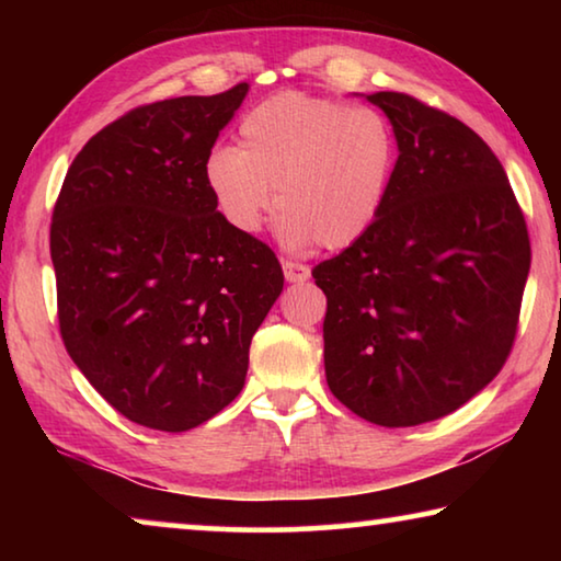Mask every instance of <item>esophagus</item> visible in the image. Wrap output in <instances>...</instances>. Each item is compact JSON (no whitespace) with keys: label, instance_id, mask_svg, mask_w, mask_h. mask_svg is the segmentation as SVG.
I'll use <instances>...</instances> for the list:
<instances>
[{"label":"esophagus","instance_id":"esophagus-1","mask_svg":"<svg viewBox=\"0 0 561 561\" xmlns=\"http://www.w3.org/2000/svg\"><path fill=\"white\" fill-rule=\"evenodd\" d=\"M282 270H284V279L291 282V284H301L309 279L311 270L307 267V264H299V262H291V260H284L282 262Z\"/></svg>","mask_w":561,"mask_h":561}]
</instances>
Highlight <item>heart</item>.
<instances>
[{"label": "heart", "mask_w": 561, "mask_h": 561, "mask_svg": "<svg viewBox=\"0 0 561 561\" xmlns=\"http://www.w3.org/2000/svg\"><path fill=\"white\" fill-rule=\"evenodd\" d=\"M396 158V136L378 111L289 91L247 111L237 148H215L203 175L234 232L262 230L277 187L284 244L344 250L381 217Z\"/></svg>", "instance_id": "1"}]
</instances>
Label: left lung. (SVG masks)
Listing matches in <instances>:
<instances>
[{"label": "left lung", "instance_id": "8db88e82", "mask_svg": "<svg viewBox=\"0 0 561 561\" xmlns=\"http://www.w3.org/2000/svg\"><path fill=\"white\" fill-rule=\"evenodd\" d=\"M393 126L388 201L356 244L311 270L327 294V383L348 411L408 428L500 374L529 274L525 215L478 133L413 96H366Z\"/></svg>", "mask_w": 561, "mask_h": 561}]
</instances>
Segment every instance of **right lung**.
Returning <instances> with one entry per match:
<instances>
[{
    "mask_svg": "<svg viewBox=\"0 0 561 561\" xmlns=\"http://www.w3.org/2000/svg\"><path fill=\"white\" fill-rule=\"evenodd\" d=\"M247 91L133 108L81 148L54 207L64 346L146 428H197L240 396L284 287L274 252L222 220L203 175Z\"/></svg>",
    "mask_w": 561,
    "mask_h": 561,
    "instance_id": "obj_1",
    "label": "right lung"
}]
</instances>
